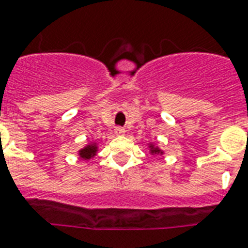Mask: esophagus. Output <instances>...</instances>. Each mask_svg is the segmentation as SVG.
<instances>
[{"label": "esophagus", "instance_id": "34e87169", "mask_svg": "<svg viewBox=\"0 0 248 248\" xmlns=\"http://www.w3.org/2000/svg\"><path fill=\"white\" fill-rule=\"evenodd\" d=\"M124 133H125V129H124V128H120V126L115 128V134H116V136H123Z\"/></svg>", "mask_w": 248, "mask_h": 248}]
</instances>
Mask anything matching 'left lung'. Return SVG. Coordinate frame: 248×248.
Segmentation results:
<instances>
[{"label": "left lung", "mask_w": 248, "mask_h": 248, "mask_svg": "<svg viewBox=\"0 0 248 248\" xmlns=\"http://www.w3.org/2000/svg\"><path fill=\"white\" fill-rule=\"evenodd\" d=\"M151 151H152V153H159V152H161L158 148H153V146H151Z\"/></svg>", "instance_id": "obj_1"}]
</instances>
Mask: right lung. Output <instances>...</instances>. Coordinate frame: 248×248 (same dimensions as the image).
Listing matches in <instances>:
<instances>
[{"instance_id": "right-lung-1", "label": "right lung", "mask_w": 248, "mask_h": 248, "mask_svg": "<svg viewBox=\"0 0 248 248\" xmlns=\"http://www.w3.org/2000/svg\"><path fill=\"white\" fill-rule=\"evenodd\" d=\"M96 149H97V147L95 144H90V146L85 147V148L79 151V156L85 159H90L96 155Z\"/></svg>"}]
</instances>
